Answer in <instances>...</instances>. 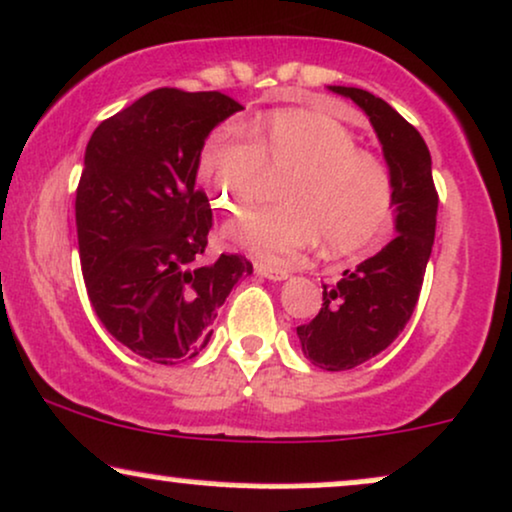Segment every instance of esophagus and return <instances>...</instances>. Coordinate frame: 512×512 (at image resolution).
Returning <instances> with one entry per match:
<instances>
[{"instance_id":"1","label":"esophagus","mask_w":512,"mask_h":512,"mask_svg":"<svg viewBox=\"0 0 512 512\" xmlns=\"http://www.w3.org/2000/svg\"><path fill=\"white\" fill-rule=\"evenodd\" d=\"M255 272L264 276V279H269V281H283V279H288V276H291V274H288V269H274V267H267V264H257Z\"/></svg>"}]
</instances>
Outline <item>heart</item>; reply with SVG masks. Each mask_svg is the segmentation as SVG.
Returning <instances> with one entry per match:
<instances>
[{
    "instance_id": "heart-1",
    "label": "heart",
    "mask_w": 512,
    "mask_h": 512,
    "mask_svg": "<svg viewBox=\"0 0 512 512\" xmlns=\"http://www.w3.org/2000/svg\"><path fill=\"white\" fill-rule=\"evenodd\" d=\"M219 131L197 157V178L214 207L245 214L281 181V207L236 221L226 238L264 264H288L322 238L329 252H353L377 236L391 212L389 166L357 147L343 123L307 109H279L243 128Z\"/></svg>"
}]
</instances>
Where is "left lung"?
Returning a JSON list of instances; mask_svg holds the SVG:
<instances>
[{
    "instance_id": "left-lung-1",
    "label": "left lung",
    "mask_w": 512,
    "mask_h": 512,
    "mask_svg": "<svg viewBox=\"0 0 512 512\" xmlns=\"http://www.w3.org/2000/svg\"><path fill=\"white\" fill-rule=\"evenodd\" d=\"M369 116L393 183L398 236L377 255L346 269L336 286H324L322 310L298 326L303 353L326 372L353 369L396 341L415 312L436 231L432 155L420 131L391 104L360 88L329 85Z\"/></svg>"
}]
</instances>
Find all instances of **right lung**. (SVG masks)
<instances>
[{
    "label": "right lung",
    "mask_w": 512,
    "mask_h": 512,
    "mask_svg": "<svg viewBox=\"0 0 512 512\" xmlns=\"http://www.w3.org/2000/svg\"><path fill=\"white\" fill-rule=\"evenodd\" d=\"M221 92L159 88L102 121L76 190L80 269L92 310L121 346L159 365L190 360L240 276L243 255L200 264L212 209L197 157L214 126L240 112Z\"/></svg>",
    "instance_id": "obj_1"
}]
</instances>
